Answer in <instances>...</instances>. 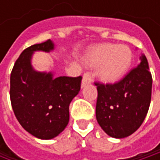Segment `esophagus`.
Returning <instances> with one entry per match:
<instances>
[{
	"mask_svg": "<svg viewBox=\"0 0 160 160\" xmlns=\"http://www.w3.org/2000/svg\"><path fill=\"white\" fill-rule=\"evenodd\" d=\"M92 81V78L91 73H90V72H85V73L83 74V77H82L81 86L84 87V86H86L87 84H90Z\"/></svg>",
	"mask_w": 160,
	"mask_h": 160,
	"instance_id": "obj_1",
	"label": "esophagus"
}]
</instances>
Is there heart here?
I'll return each mask as SVG.
<instances>
[{
    "label": "heart",
    "instance_id": "1",
    "mask_svg": "<svg viewBox=\"0 0 160 160\" xmlns=\"http://www.w3.org/2000/svg\"><path fill=\"white\" fill-rule=\"evenodd\" d=\"M85 61L92 67L100 66V79L106 83H114L122 79L129 70L132 53L128 46L105 43L90 51Z\"/></svg>",
    "mask_w": 160,
    "mask_h": 160
}]
</instances>
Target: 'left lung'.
<instances>
[{"label": "left lung", "mask_w": 160, "mask_h": 160, "mask_svg": "<svg viewBox=\"0 0 160 160\" xmlns=\"http://www.w3.org/2000/svg\"><path fill=\"white\" fill-rule=\"evenodd\" d=\"M140 64L114 84L97 86L96 119L104 132L114 138H125L142 125L149 109L152 75L144 54Z\"/></svg>", "instance_id": "obj_1"}]
</instances>
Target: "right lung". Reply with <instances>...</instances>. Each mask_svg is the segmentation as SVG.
Segmentation results:
<instances>
[{
	"label": "right lung",
	"instance_id": "obj_1",
	"mask_svg": "<svg viewBox=\"0 0 160 160\" xmlns=\"http://www.w3.org/2000/svg\"><path fill=\"white\" fill-rule=\"evenodd\" d=\"M51 40L25 49L16 61L10 77V99L21 126L33 136L56 137L69 120V104L79 93L81 76L53 78L52 72H38L31 66L34 52L52 51Z\"/></svg>",
	"mask_w": 160,
	"mask_h": 160
}]
</instances>
